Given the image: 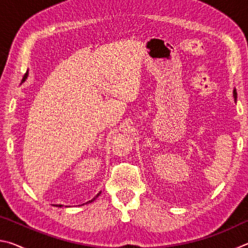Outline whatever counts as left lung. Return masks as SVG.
<instances>
[{
    "label": "left lung",
    "mask_w": 248,
    "mask_h": 248,
    "mask_svg": "<svg viewBox=\"0 0 248 248\" xmlns=\"http://www.w3.org/2000/svg\"><path fill=\"white\" fill-rule=\"evenodd\" d=\"M233 96H234V99L236 100V98H237V93H236V90L234 89V91H233Z\"/></svg>",
    "instance_id": "left-lung-1"
}]
</instances>
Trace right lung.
Returning a JSON list of instances; mask_svg holds the SVG:
<instances>
[{
  "label": "right lung",
  "instance_id": "obj_1",
  "mask_svg": "<svg viewBox=\"0 0 248 248\" xmlns=\"http://www.w3.org/2000/svg\"><path fill=\"white\" fill-rule=\"evenodd\" d=\"M27 77H28V74L26 73V74H25V75H24V78H23V81H22V82H24V81H25V79H26V78H27ZM100 192H102V191H100ZM100 192H98V194H97V195H96V197H94V198H93V199H92V200H90V201H87V202H86V203H89V202H92V201H94V200H95L96 198H97V197H98V196L100 195ZM56 207H60V208H61V207H62V204H56Z\"/></svg>",
  "mask_w": 248,
  "mask_h": 248
}]
</instances>
